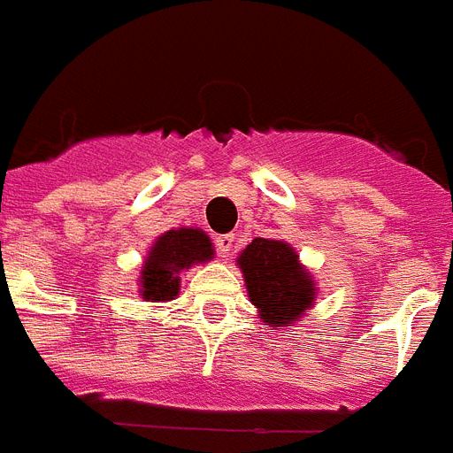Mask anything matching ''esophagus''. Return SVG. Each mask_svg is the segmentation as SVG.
<instances>
[{
    "instance_id": "1",
    "label": "esophagus",
    "mask_w": 453,
    "mask_h": 453,
    "mask_svg": "<svg viewBox=\"0 0 453 453\" xmlns=\"http://www.w3.org/2000/svg\"><path fill=\"white\" fill-rule=\"evenodd\" d=\"M233 242H234L233 234H220V237H216V251H219L223 258H227L230 251H233Z\"/></svg>"
}]
</instances>
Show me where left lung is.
<instances>
[{"label":"left lung","mask_w":453,"mask_h":453,"mask_svg":"<svg viewBox=\"0 0 453 453\" xmlns=\"http://www.w3.org/2000/svg\"><path fill=\"white\" fill-rule=\"evenodd\" d=\"M249 300L267 326L284 328L310 310L316 286L286 242L256 237L239 256Z\"/></svg>","instance_id":"left-lung-1"}]
</instances>
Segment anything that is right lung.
Instances as JSON below:
<instances>
[{
    "label": "right lung",
    "instance_id": "right-lung-1",
    "mask_svg": "<svg viewBox=\"0 0 453 453\" xmlns=\"http://www.w3.org/2000/svg\"><path fill=\"white\" fill-rule=\"evenodd\" d=\"M214 256L211 242L202 230L181 227L157 237L142 270V296L149 303H167L179 293V272Z\"/></svg>",
    "mask_w": 453,
    "mask_h": 453
}]
</instances>
